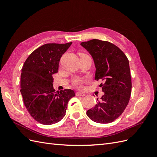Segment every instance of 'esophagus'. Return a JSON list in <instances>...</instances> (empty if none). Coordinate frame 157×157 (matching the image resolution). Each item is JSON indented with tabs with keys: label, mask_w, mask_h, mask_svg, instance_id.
I'll use <instances>...</instances> for the list:
<instances>
[{
	"label": "esophagus",
	"mask_w": 157,
	"mask_h": 157,
	"mask_svg": "<svg viewBox=\"0 0 157 157\" xmlns=\"http://www.w3.org/2000/svg\"><path fill=\"white\" fill-rule=\"evenodd\" d=\"M76 96H86V94H84L83 92H76Z\"/></svg>",
	"instance_id": "1"
}]
</instances>
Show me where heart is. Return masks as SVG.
<instances>
[{
    "label": "heart",
    "instance_id": "1",
    "mask_svg": "<svg viewBox=\"0 0 157 157\" xmlns=\"http://www.w3.org/2000/svg\"><path fill=\"white\" fill-rule=\"evenodd\" d=\"M83 82H84V80L80 78H75L73 81V84H74V86H77L78 88L82 87Z\"/></svg>",
    "mask_w": 157,
    "mask_h": 157
}]
</instances>
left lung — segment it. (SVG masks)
<instances>
[{"instance_id": "8db88e82", "label": "left lung", "mask_w": 157, "mask_h": 157, "mask_svg": "<svg viewBox=\"0 0 157 157\" xmlns=\"http://www.w3.org/2000/svg\"><path fill=\"white\" fill-rule=\"evenodd\" d=\"M92 57L95 79L104 92L101 100L87 111V116L98 123L106 124L116 120L124 112L130 100L132 80L129 61L119 48L107 41L90 40L80 43Z\"/></svg>"}]
</instances>
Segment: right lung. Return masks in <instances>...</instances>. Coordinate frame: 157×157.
<instances>
[{"label":"right lung","instance_id":"right-lung-1","mask_svg":"<svg viewBox=\"0 0 157 157\" xmlns=\"http://www.w3.org/2000/svg\"><path fill=\"white\" fill-rule=\"evenodd\" d=\"M72 42L45 44L33 51L21 69V90L23 103L38 122L50 125L65 117L68 101L75 96L73 90L56 92L52 75L57 73L61 57Z\"/></svg>","mask_w":157,"mask_h":157}]
</instances>
